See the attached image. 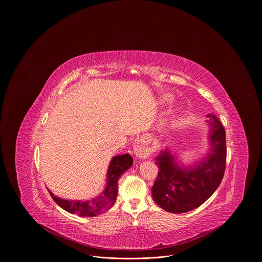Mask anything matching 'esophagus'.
<instances>
[{
  "label": "esophagus",
  "instance_id": "esophagus-1",
  "mask_svg": "<svg viewBox=\"0 0 262 262\" xmlns=\"http://www.w3.org/2000/svg\"><path fill=\"white\" fill-rule=\"evenodd\" d=\"M146 139L143 138L140 140V142L135 146L134 148V154L138 159H146L151 155L152 150L151 148H149L146 144Z\"/></svg>",
  "mask_w": 262,
  "mask_h": 262
}]
</instances>
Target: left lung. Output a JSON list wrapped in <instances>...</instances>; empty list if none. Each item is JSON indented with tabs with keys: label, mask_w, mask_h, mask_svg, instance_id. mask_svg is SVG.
<instances>
[{
	"label": "left lung",
	"mask_w": 262,
	"mask_h": 262,
	"mask_svg": "<svg viewBox=\"0 0 262 262\" xmlns=\"http://www.w3.org/2000/svg\"><path fill=\"white\" fill-rule=\"evenodd\" d=\"M210 118L207 157L191 167H181L166 149L158 156L159 174L152 185L155 202L173 213H183L203 204L217 189L226 169V134L220 120Z\"/></svg>",
	"instance_id": "8db88e82"
}]
</instances>
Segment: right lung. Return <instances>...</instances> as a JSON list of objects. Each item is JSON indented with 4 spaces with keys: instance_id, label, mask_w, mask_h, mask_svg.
<instances>
[{
    "instance_id": "right-lung-1",
    "label": "right lung",
    "mask_w": 262,
    "mask_h": 262,
    "mask_svg": "<svg viewBox=\"0 0 262 262\" xmlns=\"http://www.w3.org/2000/svg\"><path fill=\"white\" fill-rule=\"evenodd\" d=\"M132 165L133 158L128 154L116 156L112 159L107 169L106 185L103 192L88 201L65 200L55 196L51 191L49 192L54 201L64 210L70 213H78L81 216H95L113 206L118 193V179Z\"/></svg>"
}]
</instances>
